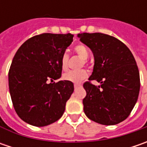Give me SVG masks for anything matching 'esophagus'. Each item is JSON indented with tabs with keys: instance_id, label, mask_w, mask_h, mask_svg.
<instances>
[{
	"instance_id": "obj_1",
	"label": "esophagus",
	"mask_w": 147,
	"mask_h": 147,
	"mask_svg": "<svg viewBox=\"0 0 147 147\" xmlns=\"http://www.w3.org/2000/svg\"><path fill=\"white\" fill-rule=\"evenodd\" d=\"M82 86L80 85V84H74V88L75 89H78V88H81Z\"/></svg>"
}]
</instances>
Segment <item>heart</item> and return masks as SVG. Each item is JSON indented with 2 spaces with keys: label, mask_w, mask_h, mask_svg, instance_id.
I'll list each match as a JSON object with an SVG mask.
<instances>
[{
  "label": "heart",
  "mask_w": 147,
  "mask_h": 147,
  "mask_svg": "<svg viewBox=\"0 0 147 147\" xmlns=\"http://www.w3.org/2000/svg\"><path fill=\"white\" fill-rule=\"evenodd\" d=\"M74 52L82 59H83V63L86 65L87 64V59L89 56V51L88 47L84 44H78L74 47ZM68 65H69V55L66 53L63 54L60 57V68L63 71L67 70L68 69ZM88 74L87 70L85 69H81L78 71H69L65 73L62 75V78L68 81V82H73V83H79L83 81L87 77Z\"/></svg>",
  "instance_id": "heart-1"
}]
</instances>
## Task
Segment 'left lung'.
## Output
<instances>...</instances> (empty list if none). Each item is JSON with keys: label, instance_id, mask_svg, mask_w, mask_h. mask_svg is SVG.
Returning <instances> with one entry per match:
<instances>
[{"label": "left lung", "instance_id": "1", "mask_svg": "<svg viewBox=\"0 0 147 147\" xmlns=\"http://www.w3.org/2000/svg\"><path fill=\"white\" fill-rule=\"evenodd\" d=\"M92 50L95 65L82 100L85 115L103 125H115L127 119L138 98L140 75L136 60L127 46L115 37L95 32L78 34ZM101 82L96 87L91 81Z\"/></svg>", "mask_w": 147, "mask_h": 147}]
</instances>
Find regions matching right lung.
Masks as SVG:
<instances>
[{
	"label": "right lung",
	"mask_w": 147,
	"mask_h": 147,
	"mask_svg": "<svg viewBox=\"0 0 147 147\" xmlns=\"http://www.w3.org/2000/svg\"><path fill=\"white\" fill-rule=\"evenodd\" d=\"M74 35L42 33L28 39L14 55L9 70L12 103L22 120L44 127L63 115L74 83L61 77L60 57Z\"/></svg>",
	"instance_id": "right-lung-1"
}]
</instances>
